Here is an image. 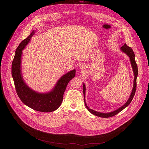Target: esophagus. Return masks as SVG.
Masks as SVG:
<instances>
[{
  "label": "esophagus",
  "instance_id": "obj_1",
  "mask_svg": "<svg viewBox=\"0 0 149 149\" xmlns=\"http://www.w3.org/2000/svg\"><path fill=\"white\" fill-rule=\"evenodd\" d=\"M81 70H83V69H84V66H83V65H82V67H81Z\"/></svg>",
  "mask_w": 149,
  "mask_h": 149
}]
</instances>
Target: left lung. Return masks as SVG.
I'll return each instance as SVG.
<instances>
[{"label":"left lung","instance_id":"left-lung-1","mask_svg":"<svg viewBox=\"0 0 149 149\" xmlns=\"http://www.w3.org/2000/svg\"><path fill=\"white\" fill-rule=\"evenodd\" d=\"M121 50L125 53L127 55H128L130 58V62H131V64H132V68H133V72H134V84H133V90H132V93H131V95L129 98V100H127V101L123 105L121 106V107H120L119 109H118L117 110H115V111H111L110 113H100V112H98V111H94L93 110H91L90 109L86 104V100H85V95H86V86H85V84H83V93H84V103H85V105L86 106L87 109H88V110L93 114L96 116H98V117H102V118H109V117H113L115 115H116L117 114L119 113L120 111H121L123 110H124L126 107H127L128 106L130 102H132L134 96V94H135V93H136V87H137V82H136V81H137V75H138V68H137V63L136 62V61H135V55L134 54V52L133 51V49L130 47H128L126 44H125L122 47H121Z\"/></svg>","mask_w":149,"mask_h":149}]
</instances>
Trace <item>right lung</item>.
Here are the masks:
<instances>
[{
    "label": "right lung",
    "instance_id": "right-lung-1",
    "mask_svg": "<svg viewBox=\"0 0 149 149\" xmlns=\"http://www.w3.org/2000/svg\"><path fill=\"white\" fill-rule=\"evenodd\" d=\"M34 33L33 30L28 38L20 42L16 48L12 63V75L16 93L24 104L36 111L45 113L52 112L58 109L61 105L67 85L75 75V70L61 77L54 88L49 93H39L30 88L23 79L20 65L22 50L28 44Z\"/></svg>",
    "mask_w": 149,
    "mask_h": 149
}]
</instances>
